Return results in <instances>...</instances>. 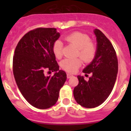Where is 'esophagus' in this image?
<instances>
[{"instance_id": "obj_1", "label": "esophagus", "mask_w": 131, "mask_h": 131, "mask_svg": "<svg viewBox=\"0 0 131 131\" xmlns=\"http://www.w3.org/2000/svg\"><path fill=\"white\" fill-rule=\"evenodd\" d=\"M67 78H68V79H70V78L73 77V75H72V74H71V73H67Z\"/></svg>"}]
</instances>
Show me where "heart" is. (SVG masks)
<instances>
[{
  "mask_svg": "<svg viewBox=\"0 0 131 131\" xmlns=\"http://www.w3.org/2000/svg\"><path fill=\"white\" fill-rule=\"evenodd\" d=\"M64 40L79 49L78 55L85 63H89L94 58L96 47L90 37L82 33L73 32L64 37ZM63 43L60 40H56L52 46V52L55 57L60 59L62 57ZM82 62L79 59H65L61 63V67L66 72L75 73L81 66Z\"/></svg>",
  "mask_w": 131,
  "mask_h": 131,
  "instance_id": "heart-1",
  "label": "heart"
}]
</instances>
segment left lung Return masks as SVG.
<instances>
[{
	"label": "left lung",
	"mask_w": 131,
	"mask_h": 131,
	"mask_svg": "<svg viewBox=\"0 0 131 131\" xmlns=\"http://www.w3.org/2000/svg\"><path fill=\"white\" fill-rule=\"evenodd\" d=\"M94 34L97 42L96 55L82 71L92 75L88 81L78 75L79 84L73 90L77 103L87 108L100 106L108 98L118 73V60L112 43L98 29L94 30Z\"/></svg>",
	"instance_id": "8db88e82"
}]
</instances>
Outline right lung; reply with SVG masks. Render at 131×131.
<instances>
[{
  "instance_id": "add662e5",
  "label": "right lung",
  "mask_w": 131,
  "mask_h": 131,
  "mask_svg": "<svg viewBox=\"0 0 131 131\" xmlns=\"http://www.w3.org/2000/svg\"><path fill=\"white\" fill-rule=\"evenodd\" d=\"M60 34L54 28H39L26 34L19 40L13 57V74L26 101L35 108L47 109L56 104L67 73L59 70L52 52ZM46 71H55L46 76Z\"/></svg>"
}]
</instances>
